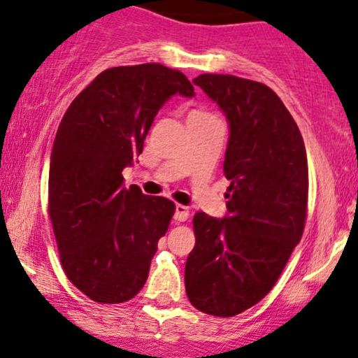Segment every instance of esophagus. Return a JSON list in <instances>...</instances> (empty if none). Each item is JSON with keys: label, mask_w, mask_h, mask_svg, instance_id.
I'll list each match as a JSON object with an SVG mask.
<instances>
[{"label": "esophagus", "mask_w": 358, "mask_h": 358, "mask_svg": "<svg viewBox=\"0 0 358 358\" xmlns=\"http://www.w3.org/2000/svg\"><path fill=\"white\" fill-rule=\"evenodd\" d=\"M175 220L176 222H185L188 219V217H190V208L188 207H185V205H176L175 207Z\"/></svg>", "instance_id": "34e87169"}]
</instances>
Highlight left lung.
Listing matches in <instances>:
<instances>
[{"mask_svg":"<svg viewBox=\"0 0 358 358\" xmlns=\"http://www.w3.org/2000/svg\"><path fill=\"white\" fill-rule=\"evenodd\" d=\"M193 84L229 122L224 219L196 212L195 248L185 266V289L196 310L236 316L276 285L301 241L308 205V159L296 122L261 82L202 73Z\"/></svg>","mask_w":358,"mask_h":358,"instance_id":"8db88e82","label":"left lung"}]
</instances>
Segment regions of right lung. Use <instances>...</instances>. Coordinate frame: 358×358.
<instances>
[{
	"label": "right lung",
	"mask_w": 358,
	"mask_h": 358,
	"mask_svg": "<svg viewBox=\"0 0 358 358\" xmlns=\"http://www.w3.org/2000/svg\"><path fill=\"white\" fill-rule=\"evenodd\" d=\"M171 96L193 97L162 64L101 72L62 117L50 155L48 215L67 278L97 303H124L145 286L175 203L124 187L155 116Z\"/></svg>",
	"instance_id": "1"
}]
</instances>
